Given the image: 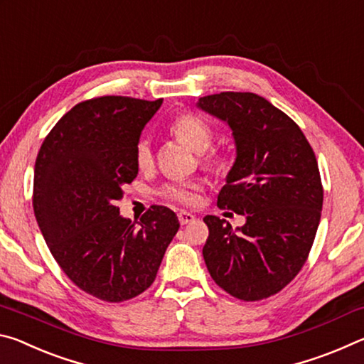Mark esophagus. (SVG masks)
<instances>
[{"label":"esophagus","mask_w":364,"mask_h":364,"mask_svg":"<svg viewBox=\"0 0 364 364\" xmlns=\"http://www.w3.org/2000/svg\"><path fill=\"white\" fill-rule=\"evenodd\" d=\"M178 220H180V223L184 226V225H188V223H193V221L196 220V217H194L193 213H189L186 210H180V212H178Z\"/></svg>","instance_id":"1"}]
</instances>
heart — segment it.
I'll list each match as a JSON object with an SVG mask.
<instances>
[{
    "instance_id": "1",
    "label": "heart",
    "mask_w": 364,
    "mask_h": 364,
    "mask_svg": "<svg viewBox=\"0 0 364 364\" xmlns=\"http://www.w3.org/2000/svg\"><path fill=\"white\" fill-rule=\"evenodd\" d=\"M171 133L191 147L194 152H204L212 144L213 132L210 125L200 117L184 114L176 117L170 125ZM136 164L141 168H147L152 164V147L147 139H141L136 146ZM205 164L215 170L226 168V159L220 154H210L205 157ZM165 199L178 202L183 205H193L199 200V186L193 181H171L162 188Z\"/></svg>"
}]
</instances>
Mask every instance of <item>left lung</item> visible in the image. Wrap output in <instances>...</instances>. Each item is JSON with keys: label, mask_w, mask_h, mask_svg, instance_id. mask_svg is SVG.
Returning <instances> with one entry per match:
<instances>
[{"label": "left lung", "mask_w": 364, "mask_h": 364, "mask_svg": "<svg viewBox=\"0 0 364 364\" xmlns=\"http://www.w3.org/2000/svg\"><path fill=\"white\" fill-rule=\"evenodd\" d=\"M196 107L231 130L236 159L218 207L245 217L236 230L215 215L204 218L207 269L232 297L267 299L297 276L315 241L323 208L315 152L297 123L258 95L223 91Z\"/></svg>", "instance_id": "8db88e82"}]
</instances>
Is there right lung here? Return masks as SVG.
Segmentation results:
<instances>
[{
	"mask_svg": "<svg viewBox=\"0 0 364 364\" xmlns=\"http://www.w3.org/2000/svg\"><path fill=\"white\" fill-rule=\"evenodd\" d=\"M160 106L127 96L80 102L36 157L33 210L43 237L64 273L101 300L144 292L180 228L167 207L154 205L132 223L115 205L138 175L141 132Z\"/></svg>",
	"mask_w": 364,
	"mask_h": 364,
	"instance_id": "add662e5",
	"label": "right lung"
}]
</instances>
